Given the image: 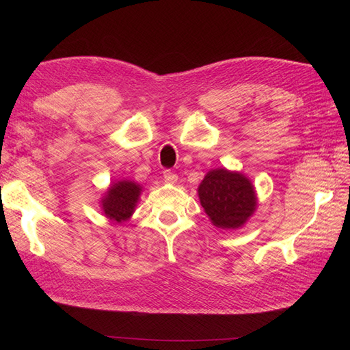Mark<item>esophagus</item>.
Here are the masks:
<instances>
[{
    "label": "esophagus",
    "mask_w": 350,
    "mask_h": 350,
    "mask_svg": "<svg viewBox=\"0 0 350 350\" xmlns=\"http://www.w3.org/2000/svg\"><path fill=\"white\" fill-rule=\"evenodd\" d=\"M163 179H165V183H167V184H176L178 175L172 171H169V169H166V171H163Z\"/></svg>",
    "instance_id": "obj_1"
}]
</instances>
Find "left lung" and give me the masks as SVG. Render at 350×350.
<instances>
[{"label":"left lung","mask_w":350,"mask_h":350,"mask_svg":"<svg viewBox=\"0 0 350 350\" xmlns=\"http://www.w3.org/2000/svg\"><path fill=\"white\" fill-rule=\"evenodd\" d=\"M197 193L211 225L221 230H237L245 226L258 204L251 179L226 167L208 171Z\"/></svg>","instance_id":"1"}]
</instances>
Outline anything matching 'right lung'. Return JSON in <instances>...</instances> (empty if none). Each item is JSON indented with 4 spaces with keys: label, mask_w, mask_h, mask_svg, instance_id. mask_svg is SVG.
<instances>
[{
    "label": "right lung",
    "mask_w": 350,
    "mask_h": 350,
    "mask_svg": "<svg viewBox=\"0 0 350 350\" xmlns=\"http://www.w3.org/2000/svg\"><path fill=\"white\" fill-rule=\"evenodd\" d=\"M143 193V185L130 179H121L109 185L100 198V208L113 224H124L134 215Z\"/></svg>",
    "instance_id": "obj_1"
}]
</instances>
